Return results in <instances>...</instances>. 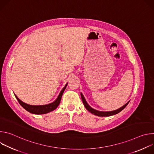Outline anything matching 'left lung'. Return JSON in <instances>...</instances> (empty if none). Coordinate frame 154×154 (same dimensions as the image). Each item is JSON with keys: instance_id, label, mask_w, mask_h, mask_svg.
I'll use <instances>...</instances> for the list:
<instances>
[{"instance_id": "8db88e82", "label": "left lung", "mask_w": 154, "mask_h": 154, "mask_svg": "<svg viewBox=\"0 0 154 154\" xmlns=\"http://www.w3.org/2000/svg\"><path fill=\"white\" fill-rule=\"evenodd\" d=\"M81 94V98H82V100L83 101V105L85 106V107L86 108V109H87L88 111H89L90 113H91L92 114L94 115H96V116H113V115H116L118 113H119V112H121L123 109H124L125 108V106L128 105V103H129L130 100L127 102L124 105H123L122 106H121V108L116 109V110H114V111H110V112H102V111H98V110H96V109L93 108L91 106H90L89 105V104L87 103L85 97L83 96V94L81 93H80Z\"/></svg>"}]
</instances>
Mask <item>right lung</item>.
<instances>
[{
    "label": "right lung",
    "mask_w": 154,
    "mask_h": 154,
    "mask_svg": "<svg viewBox=\"0 0 154 154\" xmlns=\"http://www.w3.org/2000/svg\"><path fill=\"white\" fill-rule=\"evenodd\" d=\"M68 85V83L65 85V86H64L63 88L61 90V91H60L58 96L57 97V98L55 100H54L53 102L49 103V104H46V105H29L27 104L26 103H24V102H23L22 100H20L16 95L14 94L16 98L17 99V100H18L19 104L23 106L25 109L32 114H35V115H42V114H46V113H48L51 112H52L53 110H54L55 109H56L58 106L59 105L60 101H61V99L62 97V95L64 93V91L65 90L66 88Z\"/></svg>",
    "instance_id": "right-lung-1"
}]
</instances>
